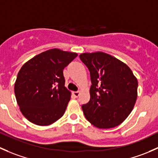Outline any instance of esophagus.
I'll use <instances>...</instances> for the list:
<instances>
[{
  "instance_id": "esophagus-1",
  "label": "esophagus",
  "mask_w": 158,
  "mask_h": 158,
  "mask_svg": "<svg viewBox=\"0 0 158 158\" xmlns=\"http://www.w3.org/2000/svg\"><path fill=\"white\" fill-rule=\"evenodd\" d=\"M73 95L75 97H77L80 95V92L79 91H74V92H73Z\"/></svg>"
}]
</instances>
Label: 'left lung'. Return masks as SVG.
<instances>
[{"label":"left lung","mask_w":158,"mask_h":158,"mask_svg":"<svg viewBox=\"0 0 158 158\" xmlns=\"http://www.w3.org/2000/svg\"><path fill=\"white\" fill-rule=\"evenodd\" d=\"M80 58L90 71V99L82 106L86 118L99 128L121 124L134 108L138 81L127 64L112 55L97 52Z\"/></svg>","instance_id":"1"}]
</instances>
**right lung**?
Wrapping results in <instances>:
<instances>
[{
    "label": "right lung",
    "instance_id": "obj_1",
    "mask_svg": "<svg viewBox=\"0 0 158 158\" xmlns=\"http://www.w3.org/2000/svg\"><path fill=\"white\" fill-rule=\"evenodd\" d=\"M77 54L52 48L35 55L19 70L14 84L23 115L37 126H48L65 112L71 92L64 87L63 70Z\"/></svg>",
    "mask_w": 158,
    "mask_h": 158
}]
</instances>
